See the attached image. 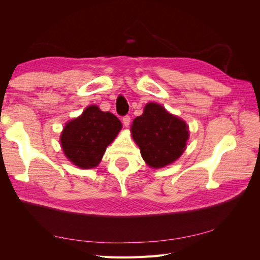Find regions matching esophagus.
<instances>
[{
  "label": "esophagus",
  "mask_w": 260,
  "mask_h": 260,
  "mask_svg": "<svg viewBox=\"0 0 260 260\" xmlns=\"http://www.w3.org/2000/svg\"><path fill=\"white\" fill-rule=\"evenodd\" d=\"M122 122L124 124V127H129V124H130V116H123L122 117Z\"/></svg>",
  "instance_id": "obj_1"
}]
</instances>
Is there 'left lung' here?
Here are the masks:
<instances>
[{
	"label": "left lung",
	"instance_id": "left-lung-1",
	"mask_svg": "<svg viewBox=\"0 0 260 260\" xmlns=\"http://www.w3.org/2000/svg\"><path fill=\"white\" fill-rule=\"evenodd\" d=\"M131 135L149 167L162 168L185 151L188 128L184 120L156 103H147L131 125Z\"/></svg>",
	"mask_w": 260,
	"mask_h": 260
}]
</instances>
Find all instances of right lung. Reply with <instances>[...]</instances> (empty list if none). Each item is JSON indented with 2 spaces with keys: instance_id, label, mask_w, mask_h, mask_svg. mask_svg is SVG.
<instances>
[{
  "instance_id": "add662e5",
  "label": "right lung",
  "mask_w": 260,
  "mask_h": 260,
  "mask_svg": "<svg viewBox=\"0 0 260 260\" xmlns=\"http://www.w3.org/2000/svg\"><path fill=\"white\" fill-rule=\"evenodd\" d=\"M121 127L120 120L114 114L102 112L96 105H90L79 117L66 123L60 135L61 148L76 166L94 168Z\"/></svg>"
}]
</instances>
